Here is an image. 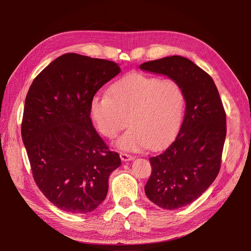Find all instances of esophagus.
<instances>
[{"mask_svg":"<svg viewBox=\"0 0 251 251\" xmlns=\"http://www.w3.org/2000/svg\"><path fill=\"white\" fill-rule=\"evenodd\" d=\"M120 158H121V160H123V161H130V160H133L134 156L127 154V153H125V151H121Z\"/></svg>","mask_w":251,"mask_h":251,"instance_id":"obj_1","label":"esophagus"}]
</instances>
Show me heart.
<instances>
[{
  "mask_svg": "<svg viewBox=\"0 0 251 251\" xmlns=\"http://www.w3.org/2000/svg\"><path fill=\"white\" fill-rule=\"evenodd\" d=\"M185 105V92L177 80L135 73L114 83L108 95L95 96L90 112L98 131L109 139L128 121L131 126L117 146L138 151L162 148L173 140L183 123Z\"/></svg>",
  "mask_w": 251,
  "mask_h": 251,
  "instance_id": "b5f03b06",
  "label": "heart"
}]
</instances>
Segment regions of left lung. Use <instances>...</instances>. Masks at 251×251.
<instances>
[{
	"label": "left lung",
	"mask_w": 251,
	"mask_h": 251,
	"mask_svg": "<svg viewBox=\"0 0 251 251\" xmlns=\"http://www.w3.org/2000/svg\"><path fill=\"white\" fill-rule=\"evenodd\" d=\"M141 70L177 80L186 97L183 123L175 140L150 158L151 174L144 192L164 209L191 204L206 191L221 168L226 113L207 74L186 57L173 55L140 65Z\"/></svg>",
	"instance_id": "1"
}]
</instances>
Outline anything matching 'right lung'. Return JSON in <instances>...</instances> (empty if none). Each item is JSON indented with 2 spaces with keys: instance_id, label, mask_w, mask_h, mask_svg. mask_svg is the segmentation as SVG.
<instances>
[{
  "instance_id": "right-lung-1",
  "label": "right lung",
  "mask_w": 251,
  "mask_h": 251,
  "mask_svg": "<svg viewBox=\"0 0 251 251\" xmlns=\"http://www.w3.org/2000/svg\"><path fill=\"white\" fill-rule=\"evenodd\" d=\"M119 72L111 60L66 53L29 88L22 139L36 185L64 211L88 214L100 206L110 174L121 164L90 117L94 95Z\"/></svg>"
}]
</instances>
